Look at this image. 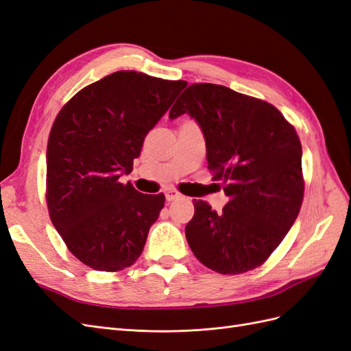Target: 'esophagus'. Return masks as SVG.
I'll list each match as a JSON object with an SVG mask.
<instances>
[{
	"label": "esophagus",
	"instance_id": "obj_1",
	"mask_svg": "<svg viewBox=\"0 0 351 351\" xmlns=\"http://www.w3.org/2000/svg\"><path fill=\"white\" fill-rule=\"evenodd\" d=\"M165 197H167V200H168V202H173V200L182 199V197H183V195H182V193H178L177 190H174V189H168L167 192H165Z\"/></svg>",
	"mask_w": 351,
	"mask_h": 351
}]
</instances>
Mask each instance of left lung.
Here are the masks:
<instances>
[{
    "label": "left lung",
    "instance_id": "8db88e82",
    "mask_svg": "<svg viewBox=\"0 0 351 351\" xmlns=\"http://www.w3.org/2000/svg\"><path fill=\"white\" fill-rule=\"evenodd\" d=\"M189 114L206 142L212 180L222 182V212L193 200L186 239L209 269L236 275L267 261L299 215L304 180L302 143L274 105L227 86L195 83L180 95L169 119Z\"/></svg>",
    "mask_w": 351,
    "mask_h": 351
}]
</instances>
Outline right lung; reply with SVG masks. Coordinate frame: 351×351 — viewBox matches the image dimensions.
<instances>
[{"label":"right lung","instance_id":"obj_1","mask_svg":"<svg viewBox=\"0 0 351 351\" xmlns=\"http://www.w3.org/2000/svg\"><path fill=\"white\" fill-rule=\"evenodd\" d=\"M187 86L133 70L79 90L61 108L47 147V205L67 249L95 271L117 272L141 256L165 196L120 182L143 141Z\"/></svg>","mask_w":351,"mask_h":351}]
</instances>
